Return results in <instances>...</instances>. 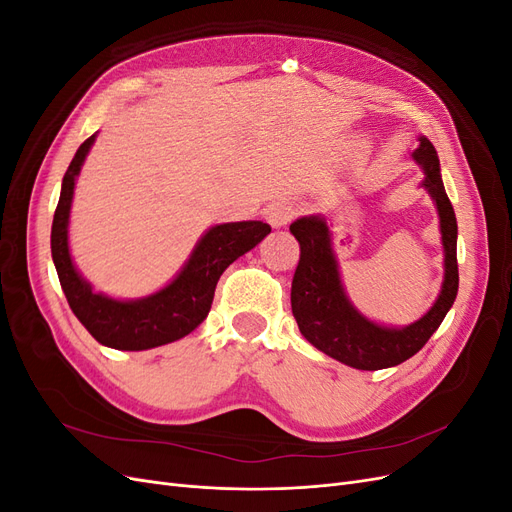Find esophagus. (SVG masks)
I'll return each mask as SVG.
<instances>
[{
	"instance_id": "34e87169",
	"label": "esophagus",
	"mask_w": 512,
	"mask_h": 512,
	"mask_svg": "<svg viewBox=\"0 0 512 512\" xmlns=\"http://www.w3.org/2000/svg\"><path fill=\"white\" fill-rule=\"evenodd\" d=\"M290 220H292V211H290L288 207H284V205H273V207H269V211H267V222H269L273 228H282V226H286Z\"/></svg>"
}]
</instances>
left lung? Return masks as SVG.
<instances>
[{
  "instance_id": "obj_1",
  "label": "left lung",
  "mask_w": 512,
  "mask_h": 512,
  "mask_svg": "<svg viewBox=\"0 0 512 512\" xmlns=\"http://www.w3.org/2000/svg\"><path fill=\"white\" fill-rule=\"evenodd\" d=\"M412 160L425 173L421 188L436 205L444 247V280L438 299L412 324L386 327L352 305L339 275L331 228L322 215H303L290 224V232L301 245L290 290L294 320L309 344L354 369L376 371L408 361L438 331L457 297V218L444 190L436 147L427 136H418Z\"/></svg>"
}]
</instances>
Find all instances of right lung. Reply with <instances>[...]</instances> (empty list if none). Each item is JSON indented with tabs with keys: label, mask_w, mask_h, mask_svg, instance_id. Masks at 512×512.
Here are the masks:
<instances>
[{
	"label": "right lung",
	"mask_w": 512,
	"mask_h": 512,
	"mask_svg": "<svg viewBox=\"0 0 512 512\" xmlns=\"http://www.w3.org/2000/svg\"><path fill=\"white\" fill-rule=\"evenodd\" d=\"M96 134L76 149L74 158L61 181V194L51 228V254L59 275L61 290L74 316L102 346L115 350H149L192 333L209 314L215 286L220 275L239 256L254 250L265 239L271 226L258 220L228 222L211 226L198 239L181 271L158 292L141 299H115L96 292L76 269L70 241V209L83 162Z\"/></svg>",
	"instance_id": "1"
}]
</instances>
